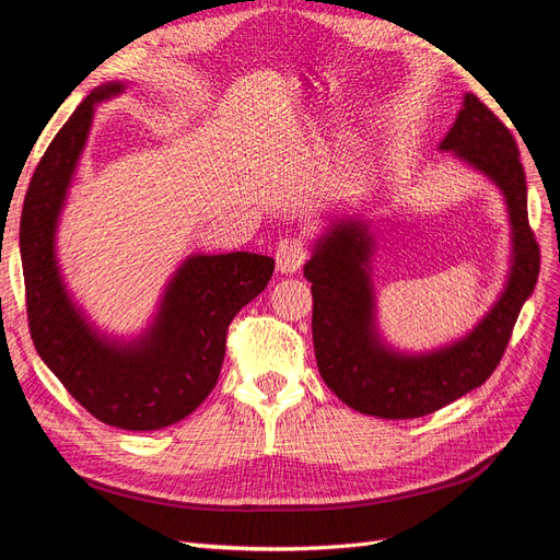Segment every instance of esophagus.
<instances>
[{"mask_svg": "<svg viewBox=\"0 0 560 560\" xmlns=\"http://www.w3.org/2000/svg\"><path fill=\"white\" fill-rule=\"evenodd\" d=\"M308 259V247L301 238H282L276 245V264L280 273H294Z\"/></svg>", "mask_w": 560, "mask_h": 560, "instance_id": "obj_1", "label": "esophagus"}]
</instances>
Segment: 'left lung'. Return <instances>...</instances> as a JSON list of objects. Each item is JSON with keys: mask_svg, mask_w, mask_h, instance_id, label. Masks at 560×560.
<instances>
[{"mask_svg": "<svg viewBox=\"0 0 560 560\" xmlns=\"http://www.w3.org/2000/svg\"><path fill=\"white\" fill-rule=\"evenodd\" d=\"M493 179L510 208L514 266L504 294L463 341L418 358L385 350L374 334L366 273L371 238L360 222H338L303 266L313 284V343L319 376L350 409L387 420L420 418L479 387L498 369L516 317L539 276V245L528 224V186L512 130L467 93L442 142Z\"/></svg>", "mask_w": 560, "mask_h": 560, "instance_id": "8db88e82", "label": "left lung"}]
</instances>
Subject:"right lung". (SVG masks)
Returning a JSON list of instances; mask_svg holds the SVG:
<instances>
[{
	"mask_svg": "<svg viewBox=\"0 0 560 560\" xmlns=\"http://www.w3.org/2000/svg\"><path fill=\"white\" fill-rule=\"evenodd\" d=\"M121 89H95L44 151L23 202L21 259L30 336L44 364L100 422L147 432L194 413L212 393L231 319L264 292L276 261L249 252L191 257L167 287L154 329L135 346L107 343L86 325L62 287L54 233L93 105Z\"/></svg>",
	"mask_w": 560,
	"mask_h": 560,
	"instance_id": "obj_1",
	"label": "right lung"
}]
</instances>
